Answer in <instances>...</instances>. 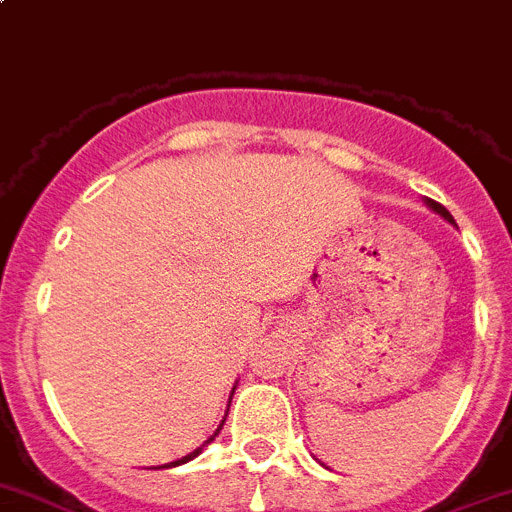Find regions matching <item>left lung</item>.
Returning a JSON list of instances; mask_svg holds the SVG:
<instances>
[{"instance_id": "8db88e82", "label": "left lung", "mask_w": 512, "mask_h": 512, "mask_svg": "<svg viewBox=\"0 0 512 512\" xmlns=\"http://www.w3.org/2000/svg\"><path fill=\"white\" fill-rule=\"evenodd\" d=\"M426 206H428V209H431V211H436V214H439L441 219H446V222H449V224H454V216H451L449 211H446L444 206H441V204H436V201L426 199Z\"/></svg>"}]
</instances>
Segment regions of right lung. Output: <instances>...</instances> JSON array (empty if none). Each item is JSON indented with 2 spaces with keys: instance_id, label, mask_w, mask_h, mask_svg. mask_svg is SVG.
<instances>
[{
  "instance_id": "obj_1",
  "label": "right lung",
  "mask_w": 512,
  "mask_h": 512,
  "mask_svg": "<svg viewBox=\"0 0 512 512\" xmlns=\"http://www.w3.org/2000/svg\"><path fill=\"white\" fill-rule=\"evenodd\" d=\"M232 393H234V388H232ZM229 403H232V400H229ZM227 411H229V408H227ZM224 421H227V418H224ZM224 421H222V423H219V428H216L214 434H211V436H209V439H206V441H204V444H201V446H199V449H193V451H191V454H186V457L176 459V462H170V464H163V467H178V464H186V462H191V459H193V457H199L201 451H204V446H209V444H211V441H214V439H216V436H219V431H222Z\"/></svg>"
}]
</instances>
